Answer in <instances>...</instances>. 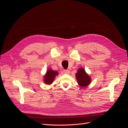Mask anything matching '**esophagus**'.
Returning a JSON list of instances; mask_svg holds the SVG:
<instances>
[{"label": "esophagus", "mask_w": 128, "mask_h": 128, "mask_svg": "<svg viewBox=\"0 0 128 128\" xmlns=\"http://www.w3.org/2000/svg\"><path fill=\"white\" fill-rule=\"evenodd\" d=\"M64 72L65 74H70V71L69 70H64Z\"/></svg>", "instance_id": "1"}]
</instances>
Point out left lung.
<instances>
[{"label":"left lung","mask_w":128,"mask_h":128,"mask_svg":"<svg viewBox=\"0 0 128 128\" xmlns=\"http://www.w3.org/2000/svg\"><path fill=\"white\" fill-rule=\"evenodd\" d=\"M76 77L78 85L81 87H85L90 84L91 82V77L87 74L84 68H80L77 70Z\"/></svg>","instance_id":"obj_1"}]
</instances>
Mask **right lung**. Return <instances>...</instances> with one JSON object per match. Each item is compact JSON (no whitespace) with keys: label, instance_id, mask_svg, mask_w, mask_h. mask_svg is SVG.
I'll list each match as a JSON object with an SVG mask.
<instances>
[{"label":"right lung","instance_id":"1","mask_svg":"<svg viewBox=\"0 0 128 128\" xmlns=\"http://www.w3.org/2000/svg\"><path fill=\"white\" fill-rule=\"evenodd\" d=\"M58 71L53 70L51 68H49L46 70L44 76V82L46 84H51L53 83L55 77L58 75Z\"/></svg>","mask_w":128,"mask_h":128}]
</instances>
